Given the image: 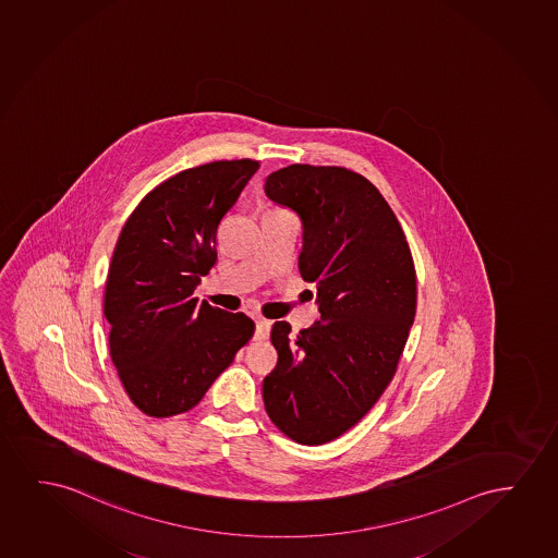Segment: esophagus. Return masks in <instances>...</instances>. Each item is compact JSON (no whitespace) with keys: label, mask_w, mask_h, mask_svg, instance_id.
<instances>
[{"label":"esophagus","mask_w":558,"mask_h":558,"mask_svg":"<svg viewBox=\"0 0 558 558\" xmlns=\"http://www.w3.org/2000/svg\"><path fill=\"white\" fill-rule=\"evenodd\" d=\"M268 333H270V322L265 320V318H257L255 320V337L257 339H267Z\"/></svg>","instance_id":"obj_1"}]
</instances>
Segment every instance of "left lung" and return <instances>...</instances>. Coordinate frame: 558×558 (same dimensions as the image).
Listing matches in <instances>:
<instances>
[{"label": "left lung", "instance_id": "8db88e82", "mask_svg": "<svg viewBox=\"0 0 558 558\" xmlns=\"http://www.w3.org/2000/svg\"><path fill=\"white\" fill-rule=\"evenodd\" d=\"M265 194L301 221L299 270L316 286L320 320L298 337L275 322L278 364L263 402L283 435L318 446L354 427L397 372L415 318V268L392 209L359 173L293 163L267 177Z\"/></svg>", "mask_w": 558, "mask_h": 558}]
</instances>
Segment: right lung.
<instances>
[{
    "mask_svg": "<svg viewBox=\"0 0 558 558\" xmlns=\"http://www.w3.org/2000/svg\"><path fill=\"white\" fill-rule=\"evenodd\" d=\"M253 160L211 161L148 192L123 225L105 291L110 356L141 412H189L253 336L242 313L192 293L217 263V227L257 171Z\"/></svg>",
    "mask_w": 558,
    "mask_h": 558,
    "instance_id": "obj_1",
    "label": "right lung"
}]
</instances>
